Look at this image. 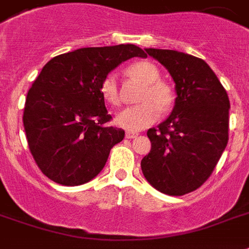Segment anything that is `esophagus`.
Listing matches in <instances>:
<instances>
[{"label": "esophagus", "instance_id": "1", "mask_svg": "<svg viewBox=\"0 0 249 249\" xmlns=\"http://www.w3.org/2000/svg\"><path fill=\"white\" fill-rule=\"evenodd\" d=\"M138 136V133H133V132H126L125 133V137L128 138V140H133V138H136Z\"/></svg>", "mask_w": 249, "mask_h": 249}]
</instances>
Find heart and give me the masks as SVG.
<instances>
[{
  "instance_id": "obj_1",
  "label": "heart",
  "mask_w": 249,
  "mask_h": 249,
  "mask_svg": "<svg viewBox=\"0 0 249 249\" xmlns=\"http://www.w3.org/2000/svg\"><path fill=\"white\" fill-rule=\"evenodd\" d=\"M128 73L145 83L140 100L141 104L124 108L115 117L116 124L129 132H138L154 124L162 112L170 109L174 103V92L160 78L158 68L149 61H137L128 66ZM100 94L111 106L120 104V92L115 74H108L100 83Z\"/></svg>"
}]
</instances>
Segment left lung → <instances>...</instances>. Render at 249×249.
<instances>
[{"label": "left lung", "instance_id": "left-lung-1", "mask_svg": "<svg viewBox=\"0 0 249 249\" xmlns=\"http://www.w3.org/2000/svg\"><path fill=\"white\" fill-rule=\"evenodd\" d=\"M175 82L171 115L147 130L151 150L141 160L145 179L159 192L183 196L208 180L229 141L227 92L210 66L188 53L146 48Z\"/></svg>", "mask_w": 249, "mask_h": 249}]
</instances>
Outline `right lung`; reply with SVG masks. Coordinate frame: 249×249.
Wrapping results in <instances>:
<instances>
[{
    "label": "right lung",
    "mask_w": 249,
    "mask_h": 249,
    "mask_svg": "<svg viewBox=\"0 0 249 249\" xmlns=\"http://www.w3.org/2000/svg\"><path fill=\"white\" fill-rule=\"evenodd\" d=\"M146 57L140 47L81 48L53 57L28 90L23 113L28 147L36 164L54 183L74 187L103 170L109 151L123 141L111 120L100 83L132 57Z\"/></svg>",
    "instance_id": "1"
}]
</instances>
